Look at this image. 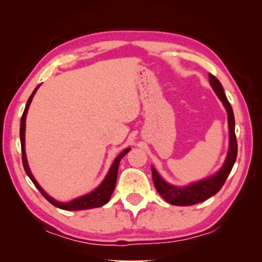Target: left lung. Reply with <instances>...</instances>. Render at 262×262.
<instances>
[{
    "instance_id": "obj_1",
    "label": "left lung",
    "mask_w": 262,
    "mask_h": 262,
    "mask_svg": "<svg viewBox=\"0 0 262 262\" xmlns=\"http://www.w3.org/2000/svg\"><path fill=\"white\" fill-rule=\"evenodd\" d=\"M209 83L215 91V94L219 97L222 104L224 105L228 113V125H229V150L227 154V158L223 163V165L216 172L208 178L202 180L190 183L187 186H174L168 184L164 180L161 174L158 173L156 168L151 166L152 180L159 195L166 202L174 206H192L206 201L207 199L215 195L224 185L228 176L231 172L233 164L237 158V140L234 134V115L231 105H230L227 96L224 94L223 86L221 82L214 75L209 74Z\"/></svg>"
}]
</instances>
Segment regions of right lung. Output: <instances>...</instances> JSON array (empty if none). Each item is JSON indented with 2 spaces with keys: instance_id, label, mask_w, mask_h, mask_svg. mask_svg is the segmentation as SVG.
<instances>
[{
  "instance_id": "right-lung-1",
  "label": "right lung",
  "mask_w": 262,
  "mask_h": 262,
  "mask_svg": "<svg viewBox=\"0 0 262 262\" xmlns=\"http://www.w3.org/2000/svg\"><path fill=\"white\" fill-rule=\"evenodd\" d=\"M38 85L34 89V91L32 92V95L30 96V98L26 103L25 110L23 112V115H21L20 119V130H19V136H20V145H21V159H23V166L24 170L26 172V174L29 176V178L32 180V183L34 184L35 187L38 188L39 192L42 194V196L46 199L47 201H50L53 206H55L60 209L63 210H83V209H92V208H98L106 205L110 201L111 195H112L113 190L115 188V183H117V177H118V168H119V164H120L121 158L125 156V155L129 151L130 148H127L118 155L117 158L114 159V162L111 165L110 170L107 172V174L104 178V180L101 181V184L98 186V187L95 188L92 192L88 193L83 196H79L74 199V200L69 201V202H60L53 199L51 195H48L45 190L42 189L40 185L38 184V181L35 180V178L32 174V172L30 170V166L28 164V158H26V152H25V121H26V114H28V111L30 107L31 101L33 99V96L35 95V92L39 89Z\"/></svg>"
}]
</instances>
